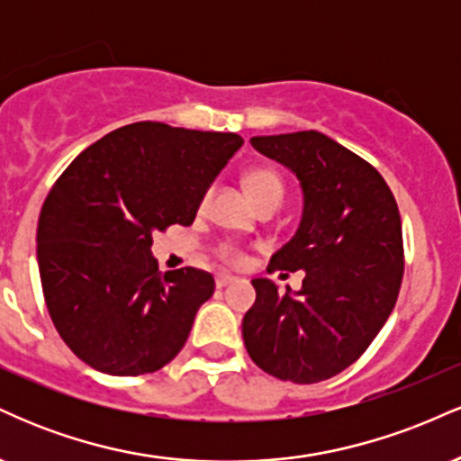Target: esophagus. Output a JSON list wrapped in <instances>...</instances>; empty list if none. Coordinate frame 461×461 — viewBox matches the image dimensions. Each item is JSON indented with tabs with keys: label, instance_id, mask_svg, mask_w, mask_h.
I'll use <instances>...</instances> for the list:
<instances>
[{
	"label": "esophagus",
	"instance_id": "1",
	"mask_svg": "<svg viewBox=\"0 0 461 461\" xmlns=\"http://www.w3.org/2000/svg\"><path fill=\"white\" fill-rule=\"evenodd\" d=\"M234 279H236L234 275H230V273H219V275H216V277H214V282H216V288H225V285L234 282Z\"/></svg>",
	"mask_w": 461,
	"mask_h": 461
}]
</instances>
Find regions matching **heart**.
Returning <instances> with one entry per match:
<instances>
[{"label":"heart","instance_id":"obj_1","mask_svg":"<svg viewBox=\"0 0 461 461\" xmlns=\"http://www.w3.org/2000/svg\"><path fill=\"white\" fill-rule=\"evenodd\" d=\"M245 184H247L249 194H251L253 201H256L260 208H262V205H267V203H277L279 205L284 201V194H285L284 179L271 167L251 168V171H249L245 176ZM208 199H210V190H205L203 197H201V208L208 203ZM219 256L223 258L225 262H231V264L242 262V253L231 245L221 247Z\"/></svg>","mask_w":461,"mask_h":461}]
</instances>
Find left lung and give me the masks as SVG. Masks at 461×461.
I'll use <instances>...</instances> for the list:
<instances>
[{"mask_svg": "<svg viewBox=\"0 0 461 461\" xmlns=\"http://www.w3.org/2000/svg\"><path fill=\"white\" fill-rule=\"evenodd\" d=\"M251 145L301 179L303 219L268 273L305 277L294 297L253 279L245 347L273 377L325 382L366 351L399 297L405 256L396 199L373 164L321 131L253 136Z\"/></svg>", "mask_w": 461, "mask_h": 461, "instance_id": "1", "label": "left lung"}]
</instances>
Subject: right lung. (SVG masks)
Listing matches in <instances>:
<instances>
[{"instance_id":"1","label":"right lung","mask_w":461,"mask_h":461,"mask_svg":"<svg viewBox=\"0 0 461 461\" xmlns=\"http://www.w3.org/2000/svg\"><path fill=\"white\" fill-rule=\"evenodd\" d=\"M242 142L140 121L93 142L56 179L36 231L41 284L58 333L88 366L136 377L186 345L214 277L193 267L158 271L151 234L193 225Z\"/></svg>"}]
</instances>
